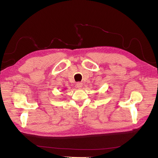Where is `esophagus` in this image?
Listing matches in <instances>:
<instances>
[{
	"mask_svg": "<svg viewBox=\"0 0 158 158\" xmlns=\"http://www.w3.org/2000/svg\"><path fill=\"white\" fill-rule=\"evenodd\" d=\"M76 86H77V88H81L82 87H83V83H80V82L77 83Z\"/></svg>",
	"mask_w": 158,
	"mask_h": 158,
	"instance_id": "obj_1",
	"label": "esophagus"
}]
</instances>
